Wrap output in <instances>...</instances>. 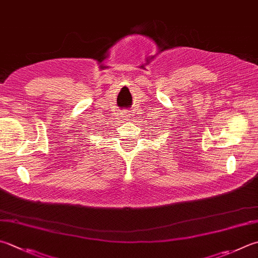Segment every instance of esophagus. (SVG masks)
Returning <instances> with one entry per match:
<instances>
[{"instance_id":"esophagus-1","label":"esophagus","mask_w":258,"mask_h":258,"mask_svg":"<svg viewBox=\"0 0 258 258\" xmlns=\"http://www.w3.org/2000/svg\"><path fill=\"white\" fill-rule=\"evenodd\" d=\"M129 116H131V115H130V113H129V112H127V111H124V112H123V114H122V116H121V118H122V120H123V121H128V120H129Z\"/></svg>"}]
</instances>
